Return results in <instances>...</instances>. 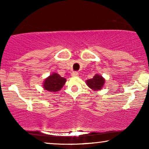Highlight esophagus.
Returning a JSON list of instances; mask_svg holds the SVG:
<instances>
[{
  "instance_id": "esophagus-1",
  "label": "esophagus",
  "mask_w": 149,
  "mask_h": 149,
  "mask_svg": "<svg viewBox=\"0 0 149 149\" xmlns=\"http://www.w3.org/2000/svg\"><path fill=\"white\" fill-rule=\"evenodd\" d=\"M79 75V73L77 72V71H74V72H72L71 73V76L72 77H78Z\"/></svg>"
}]
</instances>
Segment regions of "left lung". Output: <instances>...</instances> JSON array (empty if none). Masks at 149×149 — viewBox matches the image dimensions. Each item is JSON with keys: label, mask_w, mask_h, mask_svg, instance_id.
Here are the masks:
<instances>
[{"label": "left lung", "mask_w": 149, "mask_h": 149, "mask_svg": "<svg viewBox=\"0 0 149 149\" xmlns=\"http://www.w3.org/2000/svg\"><path fill=\"white\" fill-rule=\"evenodd\" d=\"M104 79L99 74H95L92 79L87 80L86 83L91 89L93 90H100L102 88L104 84Z\"/></svg>", "instance_id": "8db88e82"}]
</instances>
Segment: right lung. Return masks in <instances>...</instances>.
I'll list each match as a JSON object with an SVG mask.
<instances>
[{
	"label": "right lung",
	"mask_w": 149,
	"mask_h": 149,
	"mask_svg": "<svg viewBox=\"0 0 149 149\" xmlns=\"http://www.w3.org/2000/svg\"><path fill=\"white\" fill-rule=\"evenodd\" d=\"M66 81V79L63 78L57 73H53L45 80L43 87L45 90L56 92L62 88Z\"/></svg>",
	"instance_id": "add662e5"
}]
</instances>
